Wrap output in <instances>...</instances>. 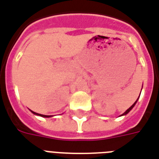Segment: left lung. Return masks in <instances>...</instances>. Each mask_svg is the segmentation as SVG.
Returning a JSON list of instances; mask_svg holds the SVG:
<instances>
[{"mask_svg":"<svg viewBox=\"0 0 159 159\" xmlns=\"http://www.w3.org/2000/svg\"><path fill=\"white\" fill-rule=\"evenodd\" d=\"M140 94H141V93H140ZM139 97H140V96H139ZM137 100H138V98H137ZM137 100H136V102H135V103H134L133 104H132V105H131V106H130V108H129V109H127V110H125V113H123V114H122V115H121V116H125V115H127L128 113L130 112V110H131V109H133V107L135 106V105H136V102H137Z\"/></svg>","mask_w":159,"mask_h":159,"instance_id":"obj_1","label":"left lung"}]
</instances>
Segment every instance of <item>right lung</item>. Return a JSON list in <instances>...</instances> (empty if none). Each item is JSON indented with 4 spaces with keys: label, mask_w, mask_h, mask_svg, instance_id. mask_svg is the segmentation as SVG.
Wrapping results in <instances>:
<instances>
[{
    "label": "right lung",
    "mask_w": 159,
    "mask_h": 159,
    "mask_svg": "<svg viewBox=\"0 0 159 159\" xmlns=\"http://www.w3.org/2000/svg\"><path fill=\"white\" fill-rule=\"evenodd\" d=\"M31 112L34 114V115H35V116H41V117H44V118H49V117H52V116H44V115H41V114H38V113H35L34 112V111H32Z\"/></svg>",
    "instance_id": "obj_1"
}]
</instances>
